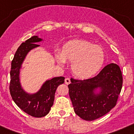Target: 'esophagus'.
I'll use <instances>...</instances> for the list:
<instances>
[{"label":"esophagus","mask_w":134,"mask_h":134,"mask_svg":"<svg viewBox=\"0 0 134 134\" xmlns=\"http://www.w3.org/2000/svg\"><path fill=\"white\" fill-rule=\"evenodd\" d=\"M70 83V79L69 78H66V79H65V84H66V85H69Z\"/></svg>","instance_id":"34e87169"}]
</instances>
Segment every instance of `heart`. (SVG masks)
<instances>
[{
  "instance_id": "1",
  "label": "heart",
  "mask_w": 134,
  "mask_h": 134,
  "mask_svg": "<svg viewBox=\"0 0 134 134\" xmlns=\"http://www.w3.org/2000/svg\"><path fill=\"white\" fill-rule=\"evenodd\" d=\"M55 58L58 63L64 65L66 60L72 62L73 74L80 79L93 76L102 68L105 53L100 46L85 40H74L64 46L62 52L57 51Z\"/></svg>"
}]
</instances>
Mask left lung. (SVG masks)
<instances>
[{
	"instance_id": "obj_1",
	"label": "left lung",
	"mask_w": 134,
	"mask_h": 134,
	"mask_svg": "<svg viewBox=\"0 0 134 134\" xmlns=\"http://www.w3.org/2000/svg\"><path fill=\"white\" fill-rule=\"evenodd\" d=\"M70 80L68 88L74 110L76 114L86 121L105 115L115 106L123 84L120 68L113 63L104 67L94 77ZM98 88L100 93L95 94L94 91Z\"/></svg>"
}]
</instances>
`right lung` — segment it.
I'll use <instances>...</instances> for the list:
<instances>
[{"instance_id":"right-lung-1","label":"right lung","mask_w":134,"mask_h":134,"mask_svg":"<svg viewBox=\"0 0 134 134\" xmlns=\"http://www.w3.org/2000/svg\"><path fill=\"white\" fill-rule=\"evenodd\" d=\"M37 36H33L22 43L15 52L11 62L9 90L12 99L16 105L28 115L35 118L44 117L50 111L54 104V96L58 86L64 82V77H55L46 81L41 89L30 94L21 88L19 72L21 64L31 49L40 46L36 43L41 41Z\"/></svg>"}]
</instances>
